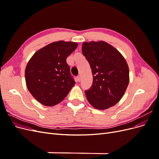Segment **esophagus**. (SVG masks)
<instances>
[{
    "label": "esophagus",
    "instance_id": "esophagus-1",
    "mask_svg": "<svg viewBox=\"0 0 159 159\" xmlns=\"http://www.w3.org/2000/svg\"><path fill=\"white\" fill-rule=\"evenodd\" d=\"M77 81H78V82H80V81H81V78H80V75H78V77H77Z\"/></svg>",
    "mask_w": 159,
    "mask_h": 159
}]
</instances>
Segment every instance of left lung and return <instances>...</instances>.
Segmentation results:
<instances>
[{
  "label": "left lung",
  "instance_id": "obj_1",
  "mask_svg": "<svg viewBox=\"0 0 159 159\" xmlns=\"http://www.w3.org/2000/svg\"><path fill=\"white\" fill-rule=\"evenodd\" d=\"M82 52L93 75V84L85 91L89 103L99 110L114 106L123 98L129 83L125 59L104 41L84 42Z\"/></svg>",
  "mask_w": 159,
  "mask_h": 159
}]
</instances>
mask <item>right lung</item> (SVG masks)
<instances>
[{
  "label": "right lung",
  "mask_w": 159,
  "mask_h": 159,
  "mask_svg": "<svg viewBox=\"0 0 159 159\" xmlns=\"http://www.w3.org/2000/svg\"><path fill=\"white\" fill-rule=\"evenodd\" d=\"M78 44L60 40L42 48L28 61L25 69L27 88L38 102L48 107L63 101L74 87L66 58Z\"/></svg>",
  "instance_id": "obj_1"
}]
</instances>
